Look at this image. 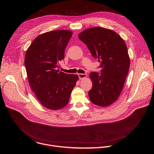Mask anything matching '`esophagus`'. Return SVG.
Wrapping results in <instances>:
<instances>
[{
    "label": "esophagus",
    "instance_id": "1",
    "mask_svg": "<svg viewBox=\"0 0 154 154\" xmlns=\"http://www.w3.org/2000/svg\"><path fill=\"white\" fill-rule=\"evenodd\" d=\"M78 75H79V77L80 79H83L84 78L87 77V76H88L87 74H86V73H85V74H81V73L78 74Z\"/></svg>",
    "mask_w": 154,
    "mask_h": 154
}]
</instances>
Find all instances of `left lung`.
<instances>
[{
	"mask_svg": "<svg viewBox=\"0 0 154 154\" xmlns=\"http://www.w3.org/2000/svg\"><path fill=\"white\" fill-rule=\"evenodd\" d=\"M79 38L100 63V73L90 72L93 86L89 91V98L96 105L107 106L118 99L128 72L126 45L115 31L99 27L82 31Z\"/></svg>",
	"mask_w": 154,
	"mask_h": 154,
	"instance_id": "obj_1",
	"label": "left lung"
}]
</instances>
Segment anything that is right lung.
<instances>
[{"label":"right lung","instance_id":"1","mask_svg":"<svg viewBox=\"0 0 154 154\" xmlns=\"http://www.w3.org/2000/svg\"><path fill=\"white\" fill-rule=\"evenodd\" d=\"M72 32L54 30L37 36L28 48L25 66L31 90L45 107L58 110L65 106L79 79L77 74L59 71L65 49Z\"/></svg>","mask_w":154,"mask_h":154}]
</instances>
